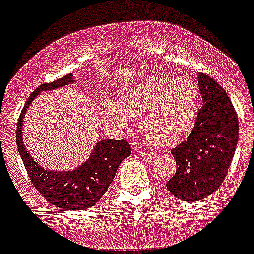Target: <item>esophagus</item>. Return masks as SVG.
Returning <instances> with one entry per match:
<instances>
[{
    "label": "esophagus",
    "instance_id": "esophagus-1",
    "mask_svg": "<svg viewBox=\"0 0 254 254\" xmlns=\"http://www.w3.org/2000/svg\"><path fill=\"white\" fill-rule=\"evenodd\" d=\"M140 156L144 158V160H151V158H154L155 155L151 154V152H149V151H142Z\"/></svg>",
    "mask_w": 254,
    "mask_h": 254
}]
</instances>
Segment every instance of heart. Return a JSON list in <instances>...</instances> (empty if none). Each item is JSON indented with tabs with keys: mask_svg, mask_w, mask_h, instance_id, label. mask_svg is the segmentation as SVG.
I'll list each match as a JSON object with an SVG mask.
<instances>
[{
	"mask_svg": "<svg viewBox=\"0 0 254 254\" xmlns=\"http://www.w3.org/2000/svg\"><path fill=\"white\" fill-rule=\"evenodd\" d=\"M200 93L189 79L148 77L108 99L103 115L110 123L127 127L140 117V131L151 144L170 146L185 138L196 121Z\"/></svg>",
	"mask_w": 254,
	"mask_h": 254,
	"instance_id": "obj_1",
	"label": "heart"
}]
</instances>
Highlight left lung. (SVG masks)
Wrapping results in <instances>:
<instances>
[{"instance_id":"left-lung-1","label":"left lung","mask_w":254,"mask_h":254,"mask_svg":"<svg viewBox=\"0 0 254 254\" xmlns=\"http://www.w3.org/2000/svg\"><path fill=\"white\" fill-rule=\"evenodd\" d=\"M202 106L188 138L172 149L176 172L168 190L182 201H198L224 182L233 160L239 122L226 91L209 75L198 73Z\"/></svg>"}]
</instances>
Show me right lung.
<instances>
[{
  "label": "right lung",
  "instance_id": "right-lung-1",
  "mask_svg": "<svg viewBox=\"0 0 254 254\" xmlns=\"http://www.w3.org/2000/svg\"><path fill=\"white\" fill-rule=\"evenodd\" d=\"M72 74L42 84L30 94L21 111L16 127L17 150L36 190L48 202L67 210L87 209L96 204L108 190L124 158L131 155L130 144L124 139H104L97 143L88 160L69 172H53L39 166L22 142V122L27 109L41 91L72 84Z\"/></svg>",
  "mask_w": 254,
  "mask_h": 254
}]
</instances>
